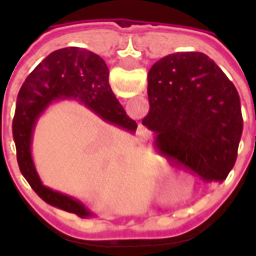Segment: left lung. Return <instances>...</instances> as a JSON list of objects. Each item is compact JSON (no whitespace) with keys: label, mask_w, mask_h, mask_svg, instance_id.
<instances>
[{"label":"left lung","mask_w":256,"mask_h":256,"mask_svg":"<svg viewBox=\"0 0 256 256\" xmlns=\"http://www.w3.org/2000/svg\"><path fill=\"white\" fill-rule=\"evenodd\" d=\"M150 112L142 124L155 133L156 150L207 182L226 180L242 133L234 84L204 53H172L148 74Z\"/></svg>","instance_id":"1"}]
</instances>
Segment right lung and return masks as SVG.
Listing matches in <instances>:
<instances>
[{
    "label": "right lung",
    "instance_id": "add662e5",
    "mask_svg": "<svg viewBox=\"0 0 256 256\" xmlns=\"http://www.w3.org/2000/svg\"><path fill=\"white\" fill-rule=\"evenodd\" d=\"M108 67L98 54L84 48H63L50 53L32 70L16 101L12 132L23 177L44 202L80 218H90L93 212L82 202L42 184L31 155L32 133L42 112L60 100L79 101L102 120L134 133L137 123L126 115L108 84Z\"/></svg>",
    "mask_w": 256,
    "mask_h": 256
}]
</instances>
